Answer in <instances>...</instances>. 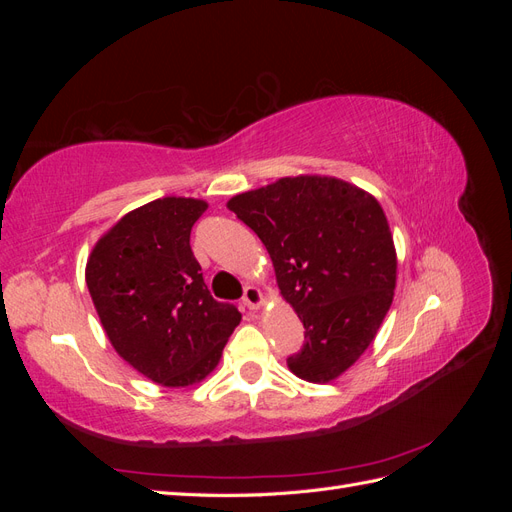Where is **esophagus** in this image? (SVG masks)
I'll return each instance as SVG.
<instances>
[{"label":"esophagus","instance_id":"obj_1","mask_svg":"<svg viewBox=\"0 0 512 512\" xmlns=\"http://www.w3.org/2000/svg\"><path fill=\"white\" fill-rule=\"evenodd\" d=\"M262 303H265V299H262L260 288L247 286V288L243 290V305H245L247 309H260Z\"/></svg>","mask_w":512,"mask_h":512}]
</instances>
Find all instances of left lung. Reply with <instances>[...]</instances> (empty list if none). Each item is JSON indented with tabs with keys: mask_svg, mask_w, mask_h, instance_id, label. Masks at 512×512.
Instances as JSON below:
<instances>
[{
	"mask_svg": "<svg viewBox=\"0 0 512 512\" xmlns=\"http://www.w3.org/2000/svg\"><path fill=\"white\" fill-rule=\"evenodd\" d=\"M226 207L265 243L282 297L305 327L294 376L327 384L374 342L397 284L384 209L369 192L327 175L282 177Z\"/></svg>",
	"mask_w": 512,
	"mask_h": 512,
	"instance_id": "left-lung-1",
	"label": "left lung"
}]
</instances>
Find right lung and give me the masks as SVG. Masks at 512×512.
I'll use <instances>...</instances> for the list:
<instances>
[{
    "label": "right lung",
    "mask_w": 512,
    "mask_h": 512,
    "mask_svg": "<svg viewBox=\"0 0 512 512\" xmlns=\"http://www.w3.org/2000/svg\"><path fill=\"white\" fill-rule=\"evenodd\" d=\"M200 198L164 196L132 209L96 241L85 282L108 342L151 382L181 389L218 367L241 322L218 303L190 247Z\"/></svg>",
    "instance_id": "add662e5"
}]
</instances>
